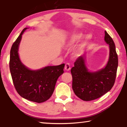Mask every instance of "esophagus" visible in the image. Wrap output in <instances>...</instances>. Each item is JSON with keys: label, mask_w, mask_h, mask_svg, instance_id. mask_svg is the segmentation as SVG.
<instances>
[{"label": "esophagus", "mask_w": 127, "mask_h": 127, "mask_svg": "<svg viewBox=\"0 0 127 127\" xmlns=\"http://www.w3.org/2000/svg\"><path fill=\"white\" fill-rule=\"evenodd\" d=\"M64 69L67 71L69 70L70 69V64L69 63H66V64H65Z\"/></svg>", "instance_id": "esophagus-1"}]
</instances>
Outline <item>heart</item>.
<instances>
[{
	"mask_svg": "<svg viewBox=\"0 0 127 127\" xmlns=\"http://www.w3.org/2000/svg\"><path fill=\"white\" fill-rule=\"evenodd\" d=\"M83 36V34L82 33H75L74 34H72L69 39V40L65 43V47L69 48L74 46L78 41L80 40V39H82ZM88 38H89V36H87L86 39H88ZM84 45V44H83L79 47V48L77 49V50L76 51L75 53V55L76 56H79L81 54L83 51Z\"/></svg>",
	"mask_w": 127,
	"mask_h": 127,
	"instance_id": "obj_1",
	"label": "heart"
}]
</instances>
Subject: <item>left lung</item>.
<instances>
[{
    "mask_svg": "<svg viewBox=\"0 0 127 127\" xmlns=\"http://www.w3.org/2000/svg\"><path fill=\"white\" fill-rule=\"evenodd\" d=\"M104 40L109 45V59L104 68L90 72L86 67L85 57H79L71 69L72 88L77 96L83 101H90L101 97L113 86L116 78L118 58L114 42L105 31Z\"/></svg>",
    "mask_w": 127,
    "mask_h": 127,
    "instance_id": "1",
    "label": "left lung"
}]
</instances>
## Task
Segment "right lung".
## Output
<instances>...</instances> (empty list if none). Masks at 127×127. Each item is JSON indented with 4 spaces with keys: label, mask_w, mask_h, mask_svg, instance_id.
Listing matches in <instances>:
<instances>
[{
    "label": "right lung",
    "mask_w": 127,
    "mask_h": 127,
    "mask_svg": "<svg viewBox=\"0 0 127 127\" xmlns=\"http://www.w3.org/2000/svg\"><path fill=\"white\" fill-rule=\"evenodd\" d=\"M27 29L23 30L11 48L10 71L19 95L29 101L42 103L52 95L58 78L64 72V64L45 67L37 70H31L26 67L20 59L18 50L22 34Z\"/></svg>",
    "instance_id": "right-lung-1"
}]
</instances>
